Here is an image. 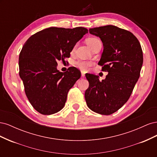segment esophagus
<instances>
[{
    "instance_id": "esophagus-1",
    "label": "esophagus",
    "mask_w": 157,
    "mask_h": 157,
    "mask_svg": "<svg viewBox=\"0 0 157 157\" xmlns=\"http://www.w3.org/2000/svg\"><path fill=\"white\" fill-rule=\"evenodd\" d=\"M84 76H85L84 73V72H82H82H81V77H84Z\"/></svg>"
}]
</instances>
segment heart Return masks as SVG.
Wrapping results in <instances>:
<instances>
[{
    "instance_id": "heart-1",
    "label": "heart",
    "mask_w": 157,
    "mask_h": 157,
    "mask_svg": "<svg viewBox=\"0 0 157 157\" xmlns=\"http://www.w3.org/2000/svg\"><path fill=\"white\" fill-rule=\"evenodd\" d=\"M99 42H101L100 40L96 37L88 38V39L86 40L87 44L92 49L93 48V47L95 45ZM92 65H93V62L89 61H78L76 62V66L82 71H87Z\"/></svg>"
}]
</instances>
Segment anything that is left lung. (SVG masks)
I'll return each mask as SVG.
<instances>
[{
	"label": "left lung",
	"mask_w": 157,
	"mask_h": 157,
	"mask_svg": "<svg viewBox=\"0 0 157 157\" xmlns=\"http://www.w3.org/2000/svg\"><path fill=\"white\" fill-rule=\"evenodd\" d=\"M100 38L103 51L98 65L108 72L101 81L99 76L86 73L89 87L85 92L88 107L95 113L109 115L128 100L140 75L143 52L139 40L130 31L109 25L90 29Z\"/></svg>",
	"instance_id": "1"
}]
</instances>
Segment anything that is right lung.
I'll return each mask as SVG.
<instances>
[{
	"label": "right lung",
	"instance_id": "obj_1",
	"mask_svg": "<svg viewBox=\"0 0 157 157\" xmlns=\"http://www.w3.org/2000/svg\"><path fill=\"white\" fill-rule=\"evenodd\" d=\"M88 33L82 27H52L36 33L23 45L19 74L30 103L40 114L52 115L63 108L69 90L81 73L75 67L59 72L57 61L69 58L76 43Z\"/></svg>",
	"mask_w": 157,
	"mask_h": 157
}]
</instances>
